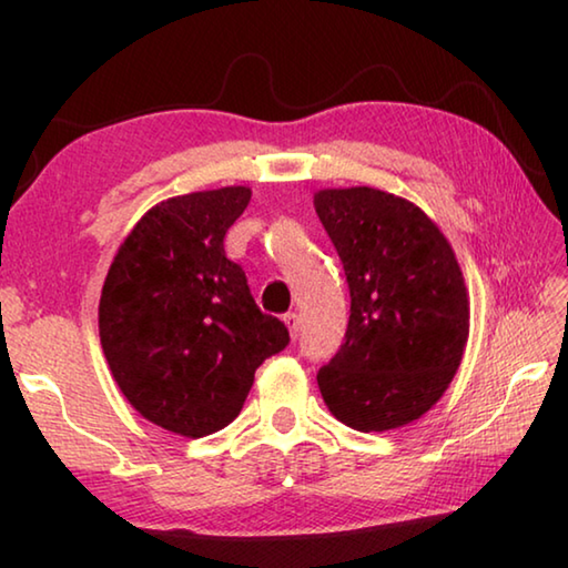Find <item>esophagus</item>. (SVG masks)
<instances>
[{"mask_svg":"<svg viewBox=\"0 0 568 568\" xmlns=\"http://www.w3.org/2000/svg\"><path fill=\"white\" fill-rule=\"evenodd\" d=\"M283 321H285V325H287V331H291V335L295 338L297 331H301V315L291 311V313L283 315Z\"/></svg>","mask_w":568,"mask_h":568,"instance_id":"34e87169","label":"esophagus"}]
</instances>
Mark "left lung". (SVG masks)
I'll return each instance as SVG.
<instances>
[{
	"mask_svg": "<svg viewBox=\"0 0 568 568\" xmlns=\"http://www.w3.org/2000/svg\"><path fill=\"white\" fill-rule=\"evenodd\" d=\"M351 291L345 343L318 371L325 406L363 434L418 420L454 381L468 293L438 225L376 187L315 192Z\"/></svg>",
	"mask_w": 568,
	"mask_h": 568,
	"instance_id": "8db88e82",
	"label": "left lung"
}]
</instances>
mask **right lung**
I'll return each instance as SVG.
<instances>
[{
    "instance_id": "obj_1",
    "label": "right lung",
    "mask_w": 568,
    "mask_h": 568,
    "mask_svg": "<svg viewBox=\"0 0 568 568\" xmlns=\"http://www.w3.org/2000/svg\"><path fill=\"white\" fill-rule=\"evenodd\" d=\"M250 187L170 197L140 217L100 297L104 358L132 408L178 436L203 438L237 418L265 358L291 335L227 261L225 233Z\"/></svg>"
}]
</instances>
